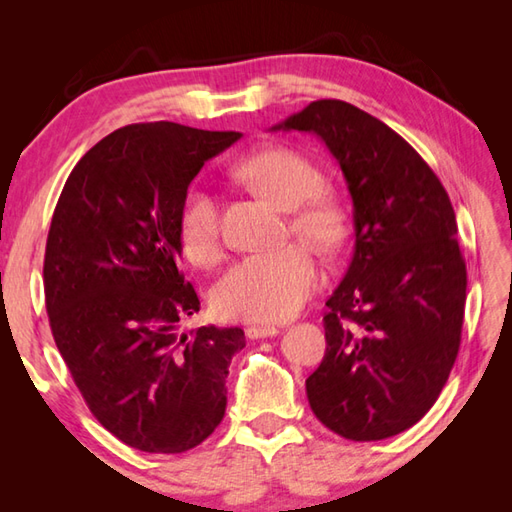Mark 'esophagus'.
<instances>
[{
	"instance_id": "1",
	"label": "esophagus",
	"mask_w": 512,
	"mask_h": 512,
	"mask_svg": "<svg viewBox=\"0 0 512 512\" xmlns=\"http://www.w3.org/2000/svg\"><path fill=\"white\" fill-rule=\"evenodd\" d=\"M275 334H279V328H275V325H250L246 330L248 339H268V336Z\"/></svg>"
}]
</instances>
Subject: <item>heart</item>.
<instances>
[{"mask_svg":"<svg viewBox=\"0 0 512 512\" xmlns=\"http://www.w3.org/2000/svg\"><path fill=\"white\" fill-rule=\"evenodd\" d=\"M237 176L290 211V231L325 253L339 250L350 235V213L330 193H323V173L303 154L288 147H268L237 162ZM184 255L195 264H211L220 253V209L215 195L191 187L178 217ZM321 286V268L306 244L242 257L213 288L217 314L233 321L277 323L301 310Z\"/></svg>","mask_w":512,"mask_h":512,"instance_id":"obj_1","label":"heart"}]
</instances>
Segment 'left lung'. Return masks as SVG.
<instances>
[{"mask_svg":"<svg viewBox=\"0 0 512 512\" xmlns=\"http://www.w3.org/2000/svg\"><path fill=\"white\" fill-rule=\"evenodd\" d=\"M273 129L317 134L354 202V257L325 301L310 407L347 440L391 438L433 407L460 350L466 264L449 193L405 138L345 101H312Z\"/></svg>","mask_w":512,"mask_h":512,"instance_id":"8db88e82","label":"left lung"}]
</instances>
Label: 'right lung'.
<instances>
[{
  "label": "right lung",
  "instance_id": "add662e5",
  "mask_svg": "<svg viewBox=\"0 0 512 512\" xmlns=\"http://www.w3.org/2000/svg\"><path fill=\"white\" fill-rule=\"evenodd\" d=\"M178 123L116 129L85 154L54 209L43 290L50 330L94 418L145 453H184L226 411L244 330L202 325L180 270V206L204 162L239 140Z\"/></svg>",
  "mask_w": 512,
  "mask_h": 512
}]
</instances>
